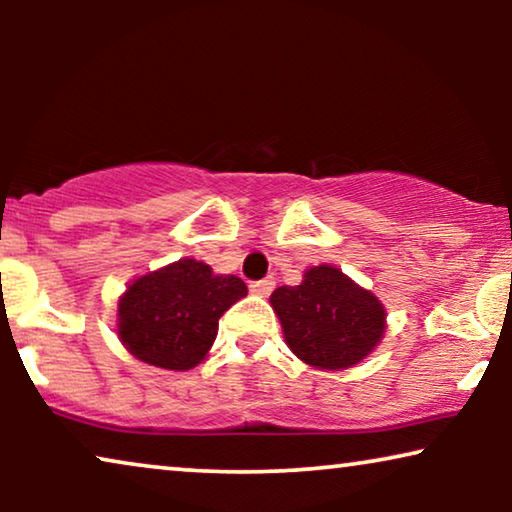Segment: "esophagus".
<instances>
[{
  "label": "esophagus",
  "mask_w": 512,
  "mask_h": 512,
  "mask_svg": "<svg viewBox=\"0 0 512 512\" xmlns=\"http://www.w3.org/2000/svg\"><path fill=\"white\" fill-rule=\"evenodd\" d=\"M272 289H275V279H272V277H265V279H261V282H251L249 284V291L254 293V296H261V298L270 296Z\"/></svg>",
  "instance_id": "34e87169"
}]
</instances>
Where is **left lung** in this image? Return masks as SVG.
I'll return each instance as SVG.
<instances>
[{"mask_svg": "<svg viewBox=\"0 0 512 512\" xmlns=\"http://www.w3.org/2000/svg\"><path fill=\"white\" fill-rule=\"evenodd\" d=\"M270 305L291 352L319 370L356 366L387 331L382 300L328 263L307 268L298 286L272 291Z\"/></svg>", "mask_w": 512, "mask_h": 512, "instance_id": "obj_1", "label": "left lung"}]
</instances>
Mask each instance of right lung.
<instances>
[{"instance_id": "obj_1", "label": "right lung", "mask_w": 512, "mask_h": 512, "mask_svg": "<svg viewBox=\"0 0 512 512\" xmlns=\"http://www.w3.org/2000/svg\"><path fill=\"white\" fill-rule=\"evenodd\" d=\"M244 296L240 277L214 275L207 263L179 258L128 284L118 298V340L149 366L191 370L212 349L221 314Z\"/></svg>"}]
</instances>
